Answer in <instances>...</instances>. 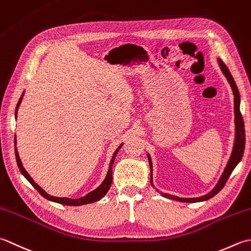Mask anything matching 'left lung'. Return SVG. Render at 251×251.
<instances>
[{
	"label": "left lung",
	"instance_id": "1",
	"mask_svg": "<svg viewBox=\"0 0 251 251\" xmlns=\"http://www.w3.org/2000/svg\"><path fill=\"white\" fill-rule=\"evenodd\" d=\"M219 60V65L221 67L222 73L224 74V75L226 76L227 81L231 84V88L233 90V94H234V112H235V142H234V147H233V151L231 158L227 162V165L224 169V172L222 173L221 177L218 182V184L216 185V187L213 190L207 194V195H203L201 197H197V198H180L176 196L170 195V194H162L161 195L166 198H170V199H175V201H178L182 202H197V201H208L211 197H213L214 195L222 190L226 185V181L228 180L229 176L233 172V170L238 165V162L242 160L243 155H244V150H245V141H246V137H245V126H244V119L243 116L240 114V109H239V104H240V96H239V92L237 89V85L235 83V81L233 79V76L229 73L228 68L226 67V65L223 63L222 59H218ZM148 162H150V167H151V185L154 186L152 184V165H151V156L148 155Z\"/></svg>",
	"mask_w": 251,
	"mask_h": 251
}]
</instances>
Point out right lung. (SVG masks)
<instances>
[{
  "label": "right lung",
  "mask_w": 251,
  "mask_h": 251,
  "mask_svg": "<svg viewBox=\"0 0 251 251\" xmlns=\"http://www.w3.org/2000/svg\"><path fill=\"white\" fill-rule=\"evenodd\" d=\"M23 96L24 94L22 95V97H20V100H18V104L16 106V114H17V109L18 107L20 105V103H22V100H23ZM15 144H16V139H15ZM124 145V143L122 144L119 145V147L117 148V150L115 151L114 152V156H112L111 160H110V163H109V169H108V172H107V176L105 177V180L103 181V183L100 184V185L95 188L94 191H92L91 193H89L88 195H85L84 197H81V198H78V199H71V198H67V197H54V196H50L49 195V194L43 191L42 188H41L37 183H35L32 177L28 175V172L25 170L24 167H23V163H22V160H20L19 158V155H18V151L16 150V147H15V156H16V161H17V165H18V168L20 172L23 173V176L27 178V180L31 183V185L37 190L41 195H42L44 198L49 199V201H55V202H58V203H61V204H66V206H82V204H86V203H92V202H95V201H99L100 198H103L107 192H108V190L110 188V185L112 183V165H114V161H115V158H116V155L117 152L119 151V150L121 148V146Z\"/></svg>",
  "instance_id": "right-lung-1"
}]
</instances>
